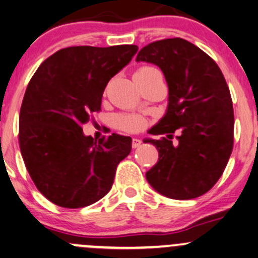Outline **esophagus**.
<instances>
[{
    "instance_id": "1",
    "label": "esophagus",
    "mask_w": 258,
    "mask_h": 258,
    "mask_svg": "<svg viewBox=\"0 0 258 258\" xmlns=\"http://www.w3.org/2000/svg\"><path fill=\"white\" fill-rule=\"evenodd\" d=\"M141 144H142V141L139 140V139H133V141H132V147H133V148H138L139 146H140Z\"/></svg>"
}]
</instances>
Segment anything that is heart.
Instances as JSON below:
<instances>
[{"label":"heart","instance_id":"1","mask_svg":"<svg viewBox=\"0 0 258 258\" xmlns=\"http://www.w3.org/2000/svg\"><path fill=\"white\" fill-rule=\"evenodd\" d=\"M158 70L153 66H142L135 72V80L139 78H145L148 77L150 75L154 74ZM145 119L138 114H122V116L117 117V126L120 130L126 133H139L144 129Z\"/></svg>","mask_w":258,"mask_h":258}]
</instances>
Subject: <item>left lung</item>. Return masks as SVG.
<instances>
[{
	"mask_svg": "<svg viewBox=\"0 0 258 258\" xmlns=\"http://www.w3.org/2000/svg\"><path fill=\"white\" fill-rule=\"evenodd\" d=\"M136 61L162 70L169 87L165 116L148 140L159 158L146 178L157 192L171 199H193L210 190L225 171L233 151L234 113L229 88L217 63L183 38L152 42ZM180 133L172 144L173 133Z\"/></svg>",
	"mask_w": 258,
	"mask_h": 258,
	"instance_id": "left-lung-1",
	"label": "left lung"
}]
</instances>
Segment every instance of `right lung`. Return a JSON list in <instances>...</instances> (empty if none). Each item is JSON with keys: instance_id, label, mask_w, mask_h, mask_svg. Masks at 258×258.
Masks as SVG:
<instances>
[{"instance_id": "obj_1", "label": "right lung", "mask_w": 258, "mask_h": 258, "mask_svg": "<svg viewBox=\"0 0 258 258\" xmlns=\"http://www.w3.org/2000/svg\"><path fill=\"white\" fill-rule=\"evenodd\" d=\"M138 45H77L45 59L27 84L19 114V146L37 189L66 209L92 205L110 192L117 166L132 151V138L99 141L82 125L101 111L108 81Z\"/></svg>"}]
</instances>
